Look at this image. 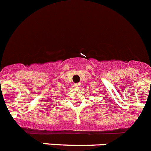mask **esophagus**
<instances>
[{
	"mask_svg": "<svg viewBox=\"0 0 151 151\" xmlns=\"http://www.w3.org/2000/svg\"><path fill=\"white\" fill-rule=\"evenodd\" d=\"M81 86H82V84H81V83H76V84H75V87L77 88H81Z\"/></svg>",
	"mask_w": 151,
	"mask_h": 151,
	"instance_id": "1",
	"label": "esophagus"
}]
</instances>
